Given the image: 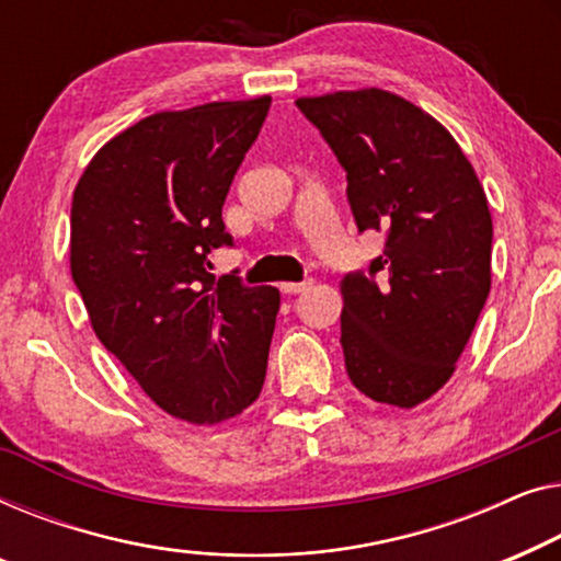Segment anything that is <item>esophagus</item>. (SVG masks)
Returning <instances> with one entry per match:
<instances>
[{
	"label": "esophagus",
	"instance_id": "obj_1",
	"mask_svg": "<svg viewBox=\"0 0 561 561\" xmlns=\"http://www.w3.org/2000/svg\"><path fill=\"white\" fill-rule=\"evenodd\" d=\"M310 287H312V282L302 279V282H284L279 289L284 291V295H302V291H307Z\"/></svg>",
	"mask_w": 561,
	"mask_h": 561
}]
</instances>
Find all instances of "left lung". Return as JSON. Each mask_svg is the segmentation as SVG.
Here are the masks:
<instances>
[{
    "label": "left lung",
    "mask_w": 561,
    "mask_h": 561,
    "mask_svg": "<svg viewBox=\"0 0 561 561\" xmlns=\"http://www.w3.org/2000/svg\"><path fill=\"white\" fill-rule=\"evenodd\" d=\"M295 104L345 170L358 233L386 243L341 279L345 370L374 401L416 407L453 376L491 291L483 187L453 134L389 91Z\"/></svg>",
    "instance_id": "left-lung-1"
}]
</instances>
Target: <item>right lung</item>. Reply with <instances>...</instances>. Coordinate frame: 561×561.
<instances>
[{"label": "right lung", "mask_w": 561, "mask_h": 561, "mask_svg": "<svg viewBox=\"0 0 561 561\" xmlns=\"http://www.w3.org/2000/svg\"><path fill=\"white\" fill-rule=\"evenodd\" d=\"M270 106L147 116L99 149L70 205V274L99 341L193 424L231 420L264 386L279 291L216 279L208 254L233 247L220 213Z\"/></svg>", "instance_id": "right-lung-1"}]
</instances>
